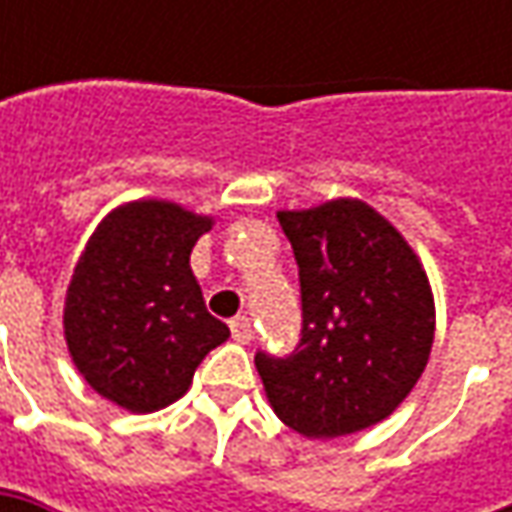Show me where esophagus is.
Instances as JSON below:
<instances>
[{"label":"esophagus","instance_id":"esophagus-1","mask_svg":"<svg viewBox=\"0 0 512 512\" xmlns=\"http://www.w3.org/2000/svg\"><path fill=\"white\" fill-rule=\"evenodd\" d=\"M230 333H233L236 342L247 344L253 339V322H250L247 316H236V319L230 322Z\"/></svg>","mask_w":512,"mask_h":512}]
</instances>
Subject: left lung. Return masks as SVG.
<instances>
[{
    "instance_id": "1",
    "label": "left lung",
    "mask_w": 512,
    "mask_h": 512,
    "mask_svg": "<svg viewBox=\"0 0 512 512\" xmlns=\"http://www.w3.org/2000/svg\"><path fill=\"white\" fill-rule=\"evenodd\" d=\"M302 285V339L279 359L256 353L273 413L307 439L387 419L430 359L436 307L419 256L359 199L279 210Z\"/></svg>"
}]
</instances>
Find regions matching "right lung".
I'll use <instances>...</instances> for the list:
<instances>
[{
	"mask_svg": "<svg viewBox=\"0 0 512 512\" xmlns=\"http://www.w3.org/2000/svg\"><path fill=\"white\" fill-rule=\"evenodd\" d=\"M210 227V216L139 199L93 230L68 285L65 342L76 370L108 402L130 413L168 407L230 336L207 313L190 270V250Z\"/></svg>",
	"mask_w": 512,
	"mask_h": 512,
	"instance_id": "1",
	"label": "right lung"
}]
</instances>
